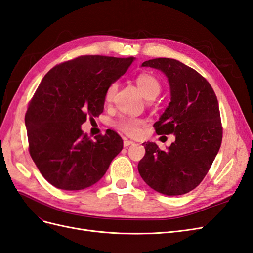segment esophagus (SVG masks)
<instances>
[{
    "mask_svg": "<svg viewBox=\"0 0 253 253\" xmlns=\"http://www.w3.org/2000/svg\"><path fill=\"white\" fill-rule=\"evenodd\" d=\"M135 142L134 141H132V140H128L127 138H125L124 139V145L125 147L126 148V147H128V145H132V144H134Z\"/></svg>",
    "mask_w": 253,
    "mask_h": 253,
    "instance_id": "1",
    "label": "esophagus"
}]
</instances>
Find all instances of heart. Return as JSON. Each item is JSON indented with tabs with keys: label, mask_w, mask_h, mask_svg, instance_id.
<instances>
[{
	"label": "heart",
	"mask_w": 253,
	"mask_h": 253,
	"mask_svg": "<svg viewBox=\"0 0 253 253\" xmlns=\"http://www.w3.org/2000/svg\"><path fill=\"white\" fill-rule=\"evenodd\" d=\"M137 86H138L140 93L142 96L147 99L156 98L158 94L160 93V86L159 81L154 77V76L149 75V74H141L136 79ZM117 90V84L112 83L111 85L106 89L105 93V100L106 101H112L113 98L116 94ZM144 120L141 118H136V117H121L117 122L116 126L121 129L122 132H125L127 135L136 136L140 133V127L143 126Z\"/></svg>",
	"instance_id": "obj_1"
}]
</instances>
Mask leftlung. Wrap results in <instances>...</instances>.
<instances>
[{
    "label": "left lung",
    "mask_w": 253,
    "mask_h": 253,
    "mask_svg": "<svg viewBox=\"0 0 253 253\" xmlns=\"http://www.w3.org/2000/svg\"><path fill=\"white\" fill-rule=\"evenodd\" d=\"M141 66L155 68L168 78L171 101L154 127L158 135L173 134L175 141L166 151L155 142L142 143L145 155L138 172L159 193L186 194L202 182L220 148L223 129L217 98L202 75L178 60L157 58Z\"/></svg>",
    "instance_id": "1"
}]
</instances>
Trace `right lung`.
<instances>
[{
    "label": "right lung",
    "mask_w": 253,
    "mask_h": 253,
    "mask_svg": "<svg viewBox=\"0 0 253 253\" xmlns=\"http://www.w3.org/2000/svg\"><path fill=\"white\" fill-rule=\"evenodd\" d=\"M135 58L81 56L44 76L25 115L29 153L50 185L77 191L100 180L124 148L114 131L91 140L83 134L87 116L103 112L106 89Z\"/></svg>",
    "instance_id": "1"
}]
</instances>
